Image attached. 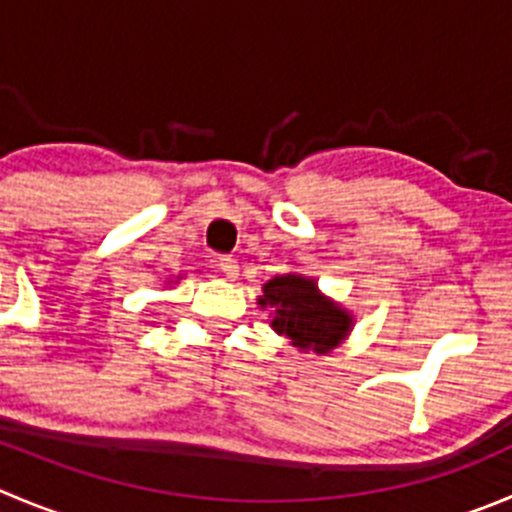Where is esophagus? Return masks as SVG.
I'll list each match as a JSON object with an SVG mask.
<instances>
[{
  "label": "esophagus",
  "instance_id": "esophagus-1",
  "mask_svg": "<svg viewBox=\"0 0 512 512\" xmlns=\"http://www.w3.org/2000/svg\"><path fill=\"white\" fill-rule=\"evenodd\" d=\"M216 264H218V269H221V274L228 276V279H236L238 276V261L231 259V256H221Z\"/></svg>",
  "mask_w": 512,
  "mask_h": 512
}]
</instances>
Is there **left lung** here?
Here are the masks:
<instances>
[{"label":"left lung","mask_w":512,"mask_h":512,"mask_svg":"<svg viewBox=\"0 0 512 512\" xmlns=\"http://www.w3.org/2000/svg\"><path fill=\"white\" fill-rule=\"evenodd\" d=\"M259 304L274 309L271 326L276 332L291 339L294 347L314 349L316 354L337 347L352 326L347 311L324 299L314 281L301 276L271 279L264 284V299H259Z\"/></svg>","instance_id":"left-lung-1"}]
</instances>
